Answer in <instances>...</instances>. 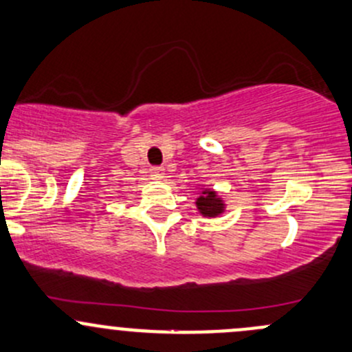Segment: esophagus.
Wrapping results in <instances>:
<instances>
[{"instance_id": "obj_1", "label": "esophagus", "mask_w": 352, "mask_h": 352, "mask_svg": "<svg viewBox=\"0 0 352 352\" xmlns=\"http://www.w3.org/2000/svg\"><path fill=\"white\" fill-rule=\"evenodd\" d=\"M150 175H151V179L162 180V179H164V175H165V168H164V166H151Z\"/></svg>"}]
</instances>
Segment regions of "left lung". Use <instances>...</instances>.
I'll return each mask as SVG.
<instances>
[{
    "mask_svg": "<svg viewBox=\"0 0 352 352\" xmlns=\"http://www.w3.org/2000/svg\"><path fill=\"white\" fill-rule=\"evenodd\" d=\"M195 206H197L199 212L204 217H217L219 214L224 212L226 207L223 199H221L216 192L210 190V188H204V190H202V194L199 195L197 201H195Z\"/></svg>",
    "mask_w": 352,
    "mask_h": 352,
    "instance_id": "obj_1",
    "label": "left lung"
}]
</instances>
